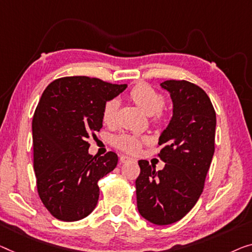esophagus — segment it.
<instances>
[{
  "mask_svg": "<svg viewBox=\"0 0 252 252\" xmlns=\"http://www.w3.org/2000/svg\"><path fill=\"white\" fill-rule=\"evenodd\" d=\"M133 158L132 157L130 156H126V155H122L121 157H120V162L121 163H126V162H133Z\"/></svg>",
  "mask_w": 252,
  "mask_h": 252,
  "instance_id": "obj_1",
  "label": "esophagus"
}]
</instances>
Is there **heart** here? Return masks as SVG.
<instances>
[{
    "instance_id": "1",
    "label": "heart",
    "mask_w": 252,
    "mask_h": 252,
    "mask_svg": "<svg viewBox=\"0 0 252 252\" xmlns=\"http://www.w3.org/2000/svg\"><path fill=\"white\" fill-rule=\"evenodd\" d=\"M129 98L137 105V106L147 113L148 115L155 114L156 120L162 119V110L165 98L162 94L154 89L152 86L147 84H139L130 90ZM119 110V100L110 99L104 105L103 108V122L104 125L112 126L116 122V113ZM148 141L146 138H139L132 134H121L115 138V145L120 149L125 150L126 153L136 154L140 149L142 142Z\"/></svg>"
}]
</instances>
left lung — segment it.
Listing matches in <instances>:
<instances>
[{"label": "left lung", "mask_w": 252, "mask_h": 252, "mask_svg": "<svg viewBox=\"0 0 252 252\" xmlns=\"http://www.w3.org/2000/svg\"><path fill=\"white\" fill-rule=\"evenodd\" d=\"M160 87L170 93L173 114L158 139L163 170L140 159L136 180L140 215L156 225L183 219L202 192L215 152L216 113L209 97L186 80H166Z\"/></svg>", "instance_id": "1"}]
</instances>
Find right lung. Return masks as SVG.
Returning a JSON list of instances; mask_svg holds the SVG:
<instances>
[{
	"label": "right lung",
	"instance_id": "1",
	"mask_svg": "<svg viewBox=\"0 0 252 252\" xmlns=\"http://www.w3.org/2000/svg\"><path fill=\"white\" fill-rule=\"evenodd\" d=\"M127 87L97 78L65 77L44 90L32 118L33 170L40 200L55 219L74 222L95 209L98 181L118 164L114 152L90 155L103 108Z\"/></svg>",
	"mask_w": 252,
	"mask_h": 252
}]
</instances>
